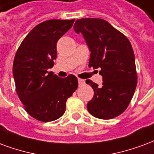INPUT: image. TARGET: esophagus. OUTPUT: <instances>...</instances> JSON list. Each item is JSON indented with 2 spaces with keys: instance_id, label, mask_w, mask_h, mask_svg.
I'll return each instance as SVG.
<instances>
[{
  "instance_id": "1",
  "label": "esophagus",
  "mask_w": 154,
  "mask_h": 154,
  "mask_svg": "<svg viewBox=\"0 0 154 154\" xmlns=\"http://www.w3.org/2000/svg\"><path fill=\"white\" fill-rule=\"evenodd\" d=\"M78 84H79V86H83V85H85V81L82 79H78Z\"/></svg>"
}]
</instances>
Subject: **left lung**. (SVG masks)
<instances>
[{"label":"left lung","instance_id":"1","mask_svg":"<svg viewBox=\"0 0 154 154\" xmlns=\"http://www.w3.org/2000/svg\"><path fill=\"white\" fill-rule=\"evenodd\" d=\"M76 33L82 34L91 51L89 66L100 68L102 86L91 80L86 82L94 90L87 103L89 112L100 119H112L126 109L137 85L134 51L129 40L106 20L77 19Z\"/></svg>","mask_w":154,"mask_h":154}]
</instances>
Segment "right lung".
<instances>
[{"mask_svg":"<svg viewBox=\"0 0 154 154\" xmlns=\"http://www.w3.org/2000/svg\"><path fill=\"white\" fill-rule=\"evenodd\" d=\"M74 19H51L32 28L19 45L13 63L17 94L30 116L41 122L60 118L66 101L78 86L72 74L61 78L49 68L56 59L57 42L73 24Z\"/></svg>","mask_w":154,"mask_h":154,"instance_id":"add662e5","label":"right lung"}]
</instances>
